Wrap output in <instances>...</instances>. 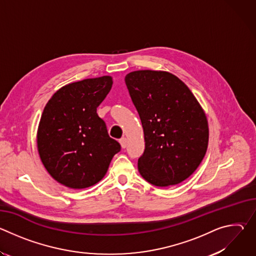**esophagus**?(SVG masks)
Listing matches in <instances>:
<instances>
[{
    "label": "esophagus",
    "mask_w": 256,
    "mask_h": 256,
    "mask_svg": "<svg viewBox=\"0 0 256 256\" xmlns=\"http://www.w3.org/2000/svg\"><path fill=\"white\" fill-rule=\"evenodd\" d=\"M120 146H122V149H126V148L128 140H126V138H122L120 140Z\"/></svg>",
    "instance_id": "1"
}]
</instances>
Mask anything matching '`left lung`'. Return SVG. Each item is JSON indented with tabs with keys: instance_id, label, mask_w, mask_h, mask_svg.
Returning a JSON list of instances; mask_svg holds the SVG:
<instances>
[{
	"instance_id": "left-lung-1",
	"label": "left lung",
	"mask_w": 256,
	"mask_h": 256,
	"mask_svg": "<svg viewBox=\"0 0 256 256\" xmlns=\"http://www.w3.org/2000/svg\"><path fill=\"white\" fill-rule=\"evenodd\" d=\"M124 81L144 130L140 174L155 186L180 184L196 170L208 149L204 109L188 87L171 72L134 70Z\"/></svg>"
}]
</instances>
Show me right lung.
Returning <instances> with one entry per match:
<instances>
[{
    "label": "right lung",
    "mask_w": 256,
    "mask_h": 256,
    "mask_svg": "<svg viewBox=\"0 0 256 256\" xmlns=\"http://www.w3.org/2000/svg\"><path fill=\"white\" fill-rule=\"evenodd\" d=\"M112 83L110 76H103L68 84L44 109L38 130L40 157L52 177L66 188L96 184L120 151L97 114Z\"/></svg>",
    "instance_id": "obj_1"
}]
</instances>
